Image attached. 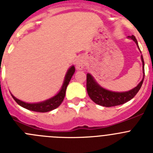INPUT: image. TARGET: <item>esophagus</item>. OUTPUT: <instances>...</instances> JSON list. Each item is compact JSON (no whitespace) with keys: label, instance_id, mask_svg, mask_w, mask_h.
<instances>
[{"label":"esophagus","instance_id":"34e87169","mask_svg":"<svg viewBox=\"0 0 153 153\" xmlns=\"http://www.w3.org/2000/svg\"><path fill=\"white\" fill-rule=\"evenodd\" d=\"M84 67H85L84 60H83V59H81V58L78 59V60H76V69L79 70H83Z\"/></svg>","mask_w":153,"mask_h":153}]
</instances>
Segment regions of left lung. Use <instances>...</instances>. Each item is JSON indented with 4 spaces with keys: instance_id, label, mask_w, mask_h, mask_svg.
<instances>
[{
    "instance_id": "obj_1",
    "label": "left lung",
    "mask_w": 153,
    "mask_h": 153,
    "mask_svg": "<svg viewBox=\"0 0 153 153\" xmlns=\"http://www.w3.org/2000/svg\"><path fill=\"white\" fill-rule=\"evenodd\" d=\"M129 37L134 40L138 46L137 40H136L135 36L132 35V36H129ZM141 59L143 64V70H144V60H143V56H141ZM144 76H145V73H144ZM143 79H144V77L136 87L129 91L124 92V93H116V92L109 91V90L102 88L96 83L93 76L90 74H87L86 75V90H87L89 97L93 102L98 105H100V106L110 107V106L121 105V104L125 103L132 100L141 88Z\"/></svg>"
}]
</instances>
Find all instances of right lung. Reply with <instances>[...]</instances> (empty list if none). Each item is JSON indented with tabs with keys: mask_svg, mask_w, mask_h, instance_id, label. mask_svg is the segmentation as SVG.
Here are the masks:
<instances>
[{
	"mask_svg": "<svg viewBox=\"0 0 153 153\" xmlns=\"http://www.w3.org/2000/svg\"><path fill=\"white\" fill-rule=\"evenodd\" d=\"M74 72H75V67L73 66V67L69 69L67 74H66L65 80L63 82V86H62V89L60 90V91L55 97L50 99V100H47L44 102H38V103H27V102H24L23 101L17 100L13 95L11 96L13 100L17 102V104H19L20 106L25 108V109L31 110V111L40 112V113H46V112L51 111L53 109L57 108L63 102V99L65 97V94H66L67 87L69 84V82L71 79L72 76L74 75Z\"/></svg>",
	"mask_w": 153,
	"mask_h": 153,
	"instance_id": "1",
	"label": "right lung"
}]
</instances>
